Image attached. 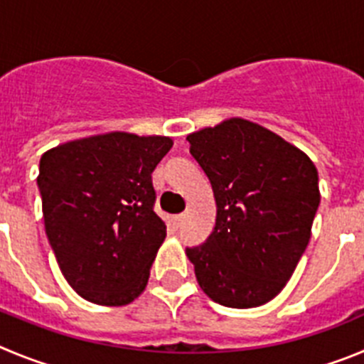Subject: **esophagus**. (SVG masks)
Here are the masks:
<instances>
[{
  "instance_id": "34e87169",
  "label": "esophagus",
  "mask_w": 364,
  "mask_h": 364,
  "mask_svg": "<svg viewBox=\"0 0 364 364\" xmlns=\"http://www.w3.org/2000/svg\"><path fill=\"white\" fill-rule=\"evenodd\" d=\"M183 219H185V214H178V215H174V225H176V227H181Z\"/></svg>"
}]
</instances>
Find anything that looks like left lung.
<instances>
[{
	"label": "left lung",
	"instance_id": "1",
	"mask_svg": "<svg viewBox=\"0 0 364 364\" xmlns=\"http://www.w3.org/2000/svg\"><path fill=\"white\" fill-rule=\"evenodd\" d=\"M214 190V232L186 248L212 301L230 309L268 303L292 277L310 241L319 178L306 154L241 117L186 137Z\"/></svg>",
	"mask_w": 364,
	"mask_h": 364
}]
</instances>
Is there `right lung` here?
Instances as JSON below:
<instances>
[{"label":"right lung","instance_id":"1","mask_svg":"<svg viewBox=\"0 0 364 364\" xmlns=\"http://www.w3.org/2000/svg\"><path fill=\"white\" fill-rule=\"evenodd\" d=\"M172 139L110 132L41 156L45 232L65 279L90 303L129 304L145 290L166 235L152 172Z\"/></svg>","mask_w":364,"mask_h":364}]
</instances>
